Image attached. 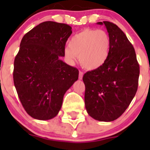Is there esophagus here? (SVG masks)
<instances>
[{
    "label": "esophagus",
    "mask_w": 150,
    "mask_h": 150,
    "mask_svg": "<svg viewBox=\"0 0 150 150\" xmlns=\"http://www.w3.org/2000/svg\"><path fill=\"white\" fill-rule=\"evenodd\" d=\"M83 75V72H81V71H80L79 72V79L80 80H82Z\"/></svg>",
    "instance_id": "1"
}]
</instances>
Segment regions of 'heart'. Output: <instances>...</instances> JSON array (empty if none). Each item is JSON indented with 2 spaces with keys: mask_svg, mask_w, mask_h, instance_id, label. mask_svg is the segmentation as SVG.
Returning <instances> with one entry per match:
<instances>
[{
  "mask_svg": "<svg viewBox=\"0 0 150 150\" xmlns=\"http://www.w3.org/2000/svg\"><path fill=\"white\" fill-rule=\"evenodd\" d=\"M111 49V38L103 30L85 29L74 35L69 46L64 48V54L70 62H74L79 55V61L87 69H96L102 67L108 59Z\"/></svg>",
  "mask_w": 150,
  "mask_h": 150,
  "instance_id": "1",
  "label": "heart"
}]
</instances>
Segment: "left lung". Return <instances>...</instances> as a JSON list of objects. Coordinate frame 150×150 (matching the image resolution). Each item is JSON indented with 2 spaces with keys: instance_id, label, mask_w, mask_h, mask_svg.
<instances>
[{
  "instance_id": "8db88e82",
  "label": "left lung",
  "mask_w": 150,
  "mask_h": 150,
  "mask_svg": "<svg viewBox=\"0 0 150 150\" xmlns=\"http://www.w3.org/2000/svg\"><path fill=\"white\" fill-rule=\"evenodd\" d=\"M97 25L107 28L111 49L103 65L84 74L85 105L93 119L110 122L121 116L134 99L139 65L132 44L117 25L107 21Z\"/></svg>"
}]
</instances>
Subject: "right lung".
Wrapping results in <instances>:
<instances>
[{
	"instance_id": "1",
	"label": "right lung",
	"mask_w": 150,
	"mask_h": 150,
	"mask_svg": "<svg viewBox=\"0 0 150 150\" xmlns=\"http://www.w3.org/2000/svg\"><path fill=\"white\" fill-rule=\"evenodd\" d=\"M72 33L69 25L47 21L22 38L13 63V83L24 109L33 118L56 117L64 93L78 79V69L60 59Z\"/></svg>"
}]
</instances>
